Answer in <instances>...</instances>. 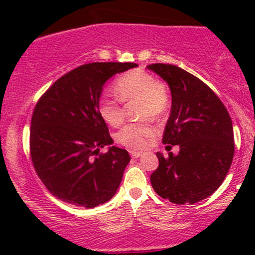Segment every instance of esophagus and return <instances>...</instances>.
I'll list each match as a JSON object with an SVG mask.
<instances>
[{
    "label": "esophagus",
    "instance_id": "obj_1",
    "mask_svg": "<svg viewBox=\"0 0 255 255\" xmlns=\"http://www.w3.org/2000/svg\"><path fill=\"white\" fill-rule=\"evenodd\" d=\"M130 156L133 158H139L142 156V152H139V151H130Z\"/></svg>",
    "mask_w": 255,
    "mask_h": 255
}]
</instances>
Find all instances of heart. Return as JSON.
Returning a JSON list of instances; mask_svg holds the SVG:
<instances>
[{
  "instance_id": "1",
  "label": "heart",
  "mask_w": 255,
  "mask_h": 255,
  "mask_svg": "<svg viewBox=\"0 0 255 255\" xmlns=\"http://www.w3.org/2000/svg\"><path fill=\"white\" fill-rule=\"evenodd\" d=\"M115 91L122 102L139 101L137 113L140 118L151 116L158 119L164 115L168 108V95L164 86L159 84L153 75L141 69L130 71L120 77L115 83ZM119 100L113 96L104 95L98 103L99 115L107 124L114 127L121 125L125 119ZM153 133L154 127L148 121L128 124L118 131L116 140L129 148H141Z\"/></svg>"
}]
</instances>
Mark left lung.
Returning <instances> with one entry per match:
<instances>
[{
	"instance_id": "left-lung-1",
	"label": "left lung",
	"mask_w": 255,
	"mask_h": 255,
	"mask_svg": "<svg viewBox=\"0 0 255 255\" xmlns=\"http://www.w3.org/2000/svg\"><path fill=\"white\" fill-rule=\"evenodd\" d=\"M171 92V110L163 142L180 152L164 158L152 172L154 192L170 203L195 204L221 186L234 157L233 122L216 93L191 73L172 64L147 66Z\"/></svg>"
}]
</instances>
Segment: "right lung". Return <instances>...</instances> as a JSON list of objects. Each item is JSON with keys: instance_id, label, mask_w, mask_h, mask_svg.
Returning a JSON list of instances; mask_svg holds the SVG:
<instances>
[{"instance_id": "right-lung-1", "label": "right lung", "mask_w": 255, "mask_h": 255, "mask_svg": "<svg viewBox=\"0 0 255 255\" xmlns=\"http://www.w3.org/2000/svg\"><path fill=\"white\" fill-rule=\"evenodd\" d=\"M136 66L83 64L55 81L36 104L30 130L32 163L48 191L64 203L92 209L118 192L130 157L111 146L98 103L111 77ZM104 145L110 150L99 154Z\"/></svg>"}]
</instances>
